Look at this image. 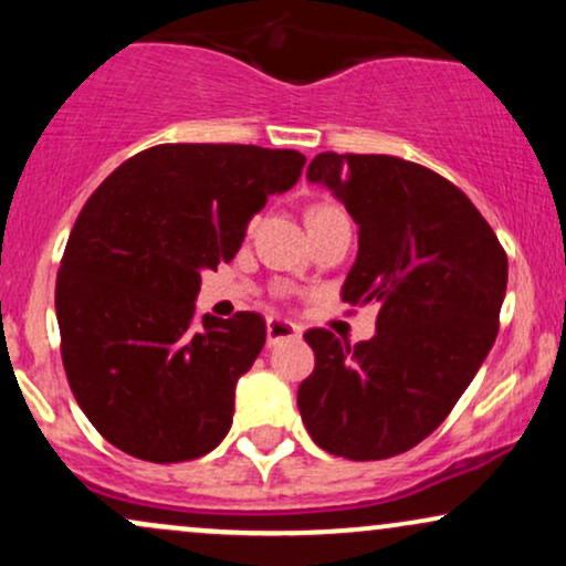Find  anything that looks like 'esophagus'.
<instances>
[{
    "label": "esophagus",
    "mask_w": 566,
    "mask_h": 566,
    "mask_svg": "<svg viewBox=\"0 0 566 566\" xmlns=\"http://www.w3.org/2000/svg\"><path fill=\"white\" fill-rule=\"evenodd\" d=\"M265 335H269V346H276V343L282 340H297V337L303 335V329L297 327L295 322L274 319V316H271V319L265 322Z\"/></svg>",
    "instance_id": "esophagus-1"
}]
</instances>
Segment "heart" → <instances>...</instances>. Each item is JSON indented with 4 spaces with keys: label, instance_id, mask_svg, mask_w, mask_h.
<instances>
[{
    "label": "heart",
    "instance_id": "obj_1",
    "mask_svg": "<svg viewBox=\"0 0 566 566\" xmlns=\"http://www.w3.org/2000/svg\"><path fill=\"white\" fill-rule=\"evenodd\" d=\"M322 210H333V207H314V210H311V212H322Z\"/></svg>",
    "mask_w": 566,
    "mask_h": 566
}]
</instances>
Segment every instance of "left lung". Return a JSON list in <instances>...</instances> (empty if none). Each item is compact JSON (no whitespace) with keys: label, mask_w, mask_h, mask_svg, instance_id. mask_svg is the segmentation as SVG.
<instances>
[{"label":"left lung","mask_w":566,"mask_h":566,"mask_svg":"<svg viewBox=\"0 0 566 566\" xmlns=\"http://www.w3.org/2000/svg\"><path fill=\"white\" fill-rule=\"evenodd\" d=\"M305 178L359 226L343 301L375 303L378 322L356 346L305 333L316 367L297 409L324 452L394 458L437 431L490 354L509 258L471 199L415 161L327 151Z\"/></svg>","instance_id":"left-lung-1"}]
</instances>
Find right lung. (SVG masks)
<instances>
[{
	"label": "right lung",
	"instance_id": "obj_1",
	"mask_svg": "<svg viewBox=\"0 0 566 566\" xmlns=\"http://www.w3.org/2000/svg\"><path fill=\"white\" fill-rule=\"evenodd\" d=\"M305 157L237 143H165L103 180L76 218L55 287L61 354L82 412L148 463L212 452L237 382L265 343L261 314L197 319L201 274L229 263Z\"/></svg>",
	"mask_w": 566,
	"mask_h": 566
}]
</instances>
